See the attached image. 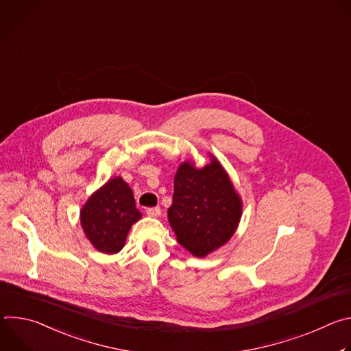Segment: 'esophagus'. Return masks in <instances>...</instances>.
Listing matches in <instances>:
<instances>
[{"label":"esophagus","instance_id":"obj_1","mask_svg":"<svg viewBox=\"0 0 351 351\" xmlns=\"http://www.w3.org/2000/svg\"><path fill=\"white\" fill-rule=\"evenodd\" d=\"M147 215L160 217L161 215V208L160 207H149V208H147Z\"/></svg>","mask_w":351,"mask_h":351}]
</instances>
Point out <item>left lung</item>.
<instances>
[{
  "label": "left lung",
  "instance_id": "obj_1",
  "mask_svg": "<svg viewBox=\"0 0 351 351\" xmlns=\"http://www.w3.org/2000/svg\"><path fill=\"white\" fill-rule=\"evenodd\" d=\"M241 215L240 198L217 160L203 169L189 162L179 167L168 218L178 241L195 257L225 244Z\"/></svg>",
  "mask_w": 351,
  "mask_h": 351
}]
</instances>
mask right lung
<instances>
[{"mask_svg":"<svg viewBox=\"0 0 351 351\" xmlns=\"http://www.w3.org/2000/svg\"><path fill=\"white\" fill-rule=\"evenodd\" d=\"M140 217L132 189L122 178H115L88 198L80 222L97 250L114 254L122 250L129 229Z\"/></svg>","mask_w":351,"mask_h":351,"instance_id":"obj_1","label":"right lung"}]
</instances>
